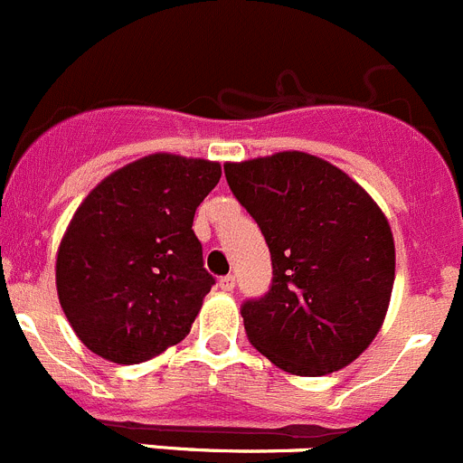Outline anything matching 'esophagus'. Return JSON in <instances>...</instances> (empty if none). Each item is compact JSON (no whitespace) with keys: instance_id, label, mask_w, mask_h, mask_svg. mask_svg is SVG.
Instances as JSON below:
<instances>
[{"instance_id":"esophagus-1","label":"esophagus","mask_w":463,"mask_h":463,"mask_svg":"<svg viewBox=\"0 0 463 463\" xmlns=\"http://www.w3.org/2000/svg\"><path fill=\"white\" fill-rule=\"evenodd\" d=\"M220 288L222 290H234L236 288V277L234 275H227L220 279Z\"/></svg>"}]
</instances>
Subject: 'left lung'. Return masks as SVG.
I'll return each mask as SVG.
<instances>
[{
  "label": "left lung",
  "instance_id": "8db88e82",
  "mask_svg": "<svg viewBox=\"0 0 463 463\" xmlns=\"http://www.w3.org/2000/svg\"><path fill=\"white\" fill-rule=\"evenodd\" d=\"M224 177L272 261L270 288L241 305L250 343L293 375L347 366L380 332L393 288L395 245L380 206L305 152L227 163Z\"/></svg>",
  "mask_w": 463,
  "mask_h": 463
}]
</instances>
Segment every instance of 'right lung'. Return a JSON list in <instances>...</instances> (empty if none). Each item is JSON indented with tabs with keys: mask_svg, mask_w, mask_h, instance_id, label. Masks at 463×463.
<instances>
[{
	"mask_svg": "<svg viewBox=\"0 0 463 463\" xmlns=\"http://www.w3.org/2000/svg\"><path fill=\"white\" fill-rule=\"evenodd\" d=\"M220 165L152 154L104 179L74 213L56 259V288L83 345L140 364L182 341L215 284L193 232Z\"/></svg>",
	"mask_w": 463,
	"mask_h": 463,
	"instance_id": "1",
	"label": "right lung"
}]
</instances>
